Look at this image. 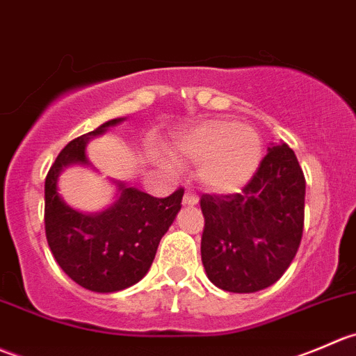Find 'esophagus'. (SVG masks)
Here are the masks:
<instances>
[{
    "instance_id": "esophagus-1",
    "label": "esophagus",
    "mask_w": 356,
    "mask_h": 356,
    "mask_svg": "<svg viewBox=\"0 0 356 356\" xmlns=\"http://www.w3.org/2000/svg\"><path fill=\"white\" fill-rule=\"evenodd\" d=\"M197 202H199V197H197L192 190H186L185 195H183V204H185V206H195Z\"/></svg>"
}]
</instances>
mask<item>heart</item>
Wrapping results in <instances>:
<instances>
[{
    "label": "heart",
    "mask_w": 356,
    "mask_h": 356,
    "mask_svg": "<svg viewBox=\"0 0 356 356\" xmlns=\"http://www.w3.org/2000/svg\"><path fill=\"white\" fill-rule=\"evenodd\" d=\"M181 161L199 164V179L207 190L232 193L258 170L263 143L251 126L228 119H209L183 133L175 143Z\"/></svg>",
    "instance_id": "obj_1"
}]
</instances>
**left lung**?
<instances>
[{
    "label": "left lung",
    "mask_w": 356,
    "mask_h": 356,
    "mask_svg": "<svg viewBox=\"0 0 356 356\" xmlns=\"http://www.w3.org/2000/svg\"><path fill=\"white\" fill-rule=\"evenodd\" d=\"M305 175L289 145L268 149L238 193L200 197V256L207 279L228 293L275 284L296 256L305 225Z\"/></svg>",
    "instance_id": "1"
}]
</instances>
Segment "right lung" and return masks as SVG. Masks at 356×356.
<instances>
[{
  "label": "right lung",
  "instance_id": "1",
  "mask_svg": "<svg viewBox=\"0 0 356 356\" xmlns=\"http://www.w3.org/2000/svg\"><path fill=\"white\" fill-rule=\"evenodd\" d=\"M121 121L112 119L67 143L44 179V230L51 254L74 282L93 293L122 291L147 275L183 199V188L157 199L118 183V200L102 213L86 214L60 197L57 183L63 168L90 166L88 142Z\"/></svg>",
  "mask_w": 356,
  "mask_h": 356
}]
</instances>
